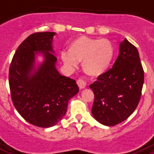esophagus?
Masks as SVG:
<instances>
[{
	"mask_svg": "<svg viewBox=\"0 0 154 154\" xmlns=\"http://www.w3.org/2000/svg\"><path fill=\"white\" fill-rule=\"evenodd\" d=\"M77 83L80 89H84L85 87L86 86V82H85L83 79H82V78H79V79L77 80Z\"/></svg>",
	"mask_w": 154,
	"mask_h": 154,
	"instance_id": "obj_1",
	"label": "esophagus"
}]
</instances>
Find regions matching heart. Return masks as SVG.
I'll use <instances>...</instances> for the list:
<instances>
[{"label": "heart", "instance_id": "1", "mask_svg": "<svg viewBox=\"0 0 154 154\" xmlns=\"http://www.w3.org/2000/svg\"><path fill=\"white\" fill-rule=\"evenodd\" d=\"M114 56V47L109 40L82 36L70 43L69 52H61L60 57L67 67L74 69L82 61L86 74L97 77L109 69Z\"/></svg>", "mask_w": 154, "mask_h": 154}]
</instances>
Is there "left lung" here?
<instances>
[{"mask_svg": "<svg viewBox=\"0 0 154 154\" xmlns=\"http://www.w3.org/2000/svg\"><path fill=\"white\" fill-rule=\"evenodd\" d=\"M143 83L144 70L138 51L125 38L112 68L89 85L94 94V118L107 126L124 122L136 109Z\"/></svg>", "mask_w": 154, "mask_h": 154, "instance_id": "8db88e82", "label": "left lung"}]
</instances>
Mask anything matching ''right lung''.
<instances>
[{"label":"right lung","instance_id":"right-lung-1","mask_svg":"<svg viewBox=\"0 0 154 154\" xmlns=\"http://www.w3.org/2000/svg\"><path fill=\"white\" fill-rule=\"evenodd\" d=\"M56 32H35L19 45L9 67L8 83L13 105L30 124L53 126L67 112L68 102L79 91L73 79L56 69L53 38ZM42 53L44 61L37 68L35 58Z\"/></svg>","mask_w":154,"mask_h":154}]
</instances>
